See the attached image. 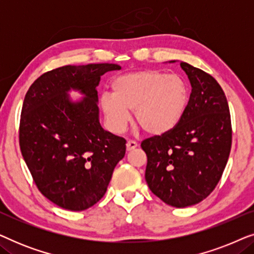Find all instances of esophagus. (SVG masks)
<instances>
[{"mask_svg": "<svg viewBox=\"0 0 254 254\" xmlns=\"http://www.w3.org/2000/svg\"><path fill=\"white\" fill-rule=\"evenodd\" d=\"M137 142H135V141H127V143H126V149H127V151H131V150H134L135 148H137Z\"/></svg>", "mask_w": 254, "mask_h": 254, "instance_id": "obj_1", "label": "esophagus"}]
</instances>
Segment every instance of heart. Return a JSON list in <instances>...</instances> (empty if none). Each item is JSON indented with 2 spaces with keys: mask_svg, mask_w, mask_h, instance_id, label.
I'll return each instance as SVG.
<instances>
[{
  "mask_svg": "<svg viewBox=\"0 0 254 254\" xmlns=\"http://www.w3.org/2000/svg\"><path fill=\"white\" fill-rule=\"evenodd\" d=\"M112 95L103 93L100 110L107 127L114 134L126 129L134 112V120L151 136L169 134L185 116L190 99L189 86L177 75L158 70H140L116 77Z\"/></svg>",
  "mask_w": 254,
  "mask_h": 254,
  "instance_id": "b5f03b06",
  "label": "heart"
}]
</instances>
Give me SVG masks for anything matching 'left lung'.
<instances>
[{"label": "left lung", "mask_w": 254, "mask_h": 254, "mask_svg": "<svg viewBox=\"0 0 254 254\" xmlns=\"http://www.w3.org/2000/svg\"><path fill=\"white\" fill-rule=\"evenodd\" d=\"M171 64L175 60L170 61ZM192 91L185 116L172 131L141 143L145 180L172 207L199 203L220 182L231 149V119L223 90L213 76L180 61Z\"/></svg>", "instance_id": "1"}]
</instances>
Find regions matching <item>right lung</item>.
Returning a JSON list of instances; mask_svg holds the SVG:
<instances>
[{
	"label": "right lung",
	"instance_id": "add662e5",
	"mask_svg": "<svg viewBox=\"0 0 254 254\" xmlns=\"http://www.w3.org/2000/svg\"><path fill=\"white\" fill-rule=\"evenodd\" d=\"M120 65H64L33 82L23 103L19 145L38 189L64 209L81 211L104 196L126 140L99 123L100 76ZM77 91L82 99L72 101Z\"/></svg>",
	"mask_w": 254,
	"mask_h": 254
}]
</instances>
